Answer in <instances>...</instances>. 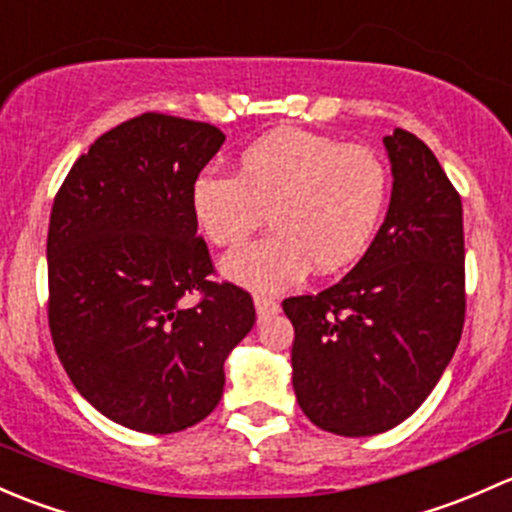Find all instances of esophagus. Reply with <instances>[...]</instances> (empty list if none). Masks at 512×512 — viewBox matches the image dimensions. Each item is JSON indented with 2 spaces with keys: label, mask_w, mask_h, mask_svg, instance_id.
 Returning a JSON list of instances; mask_svg holds the SVG:
<instances>
[{
  "label": "esophagus",
  "mask_w": 512,
  "mask_h": 512,
  "mask_svg": "<svg viewBox=\"0 0 512 512\" xmlns=\"http://www.w3.org/2000/svg\"><path fill=\"white\" fill-rule=\"evenodd\" d=\"M254 305L258 318H266V315L278 313V300L268 298V295H254Z\"/></svg>",
  "instance_id": "obj_1"
}]
</instances>
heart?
I'll return each mask as SVG.
<instances>
[{
  "instance_id": "b5f03b06",
  "label": "heart",
  "mask_w": 512,
  "mask_h": 512,
  "mask_svg": "<svg viewBox=\"0 0 512 512\" xmlns=\"http://www.w3.org/2000/svg\"><path fill=\"white\" fill-rule=\"evenodd\" d=\"M389 199V170L367 145L305 130L251 142L234 177L207 172L192 187V214L214 246H239L263 224L271 234L224 258L221 271L261 291L291 286L313 263L335 273L370 246Z\"/></svg>"
}]
</instances>
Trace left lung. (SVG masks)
Segmentation results:
<instances>
[{"label": "left lung", "mask_w": 512, "mask_h": 512, "mask_svg": "<svg viewBox=\"0 0 512 512\" xmlns=\"http://www.w3.org/2000/svg\"><path fill=\"white\" fill-rule=\"evenodd\" d=\"M384 147L392 199L370 249L335 286L283 300L295 399L337 436L382 434L412 416L466 320L461 194L416 135L397 128Z\"/></svg>", "instance_id": "8db88e82"}]
</instances>
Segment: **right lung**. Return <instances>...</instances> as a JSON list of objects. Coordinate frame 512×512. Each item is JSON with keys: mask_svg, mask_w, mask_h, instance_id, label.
<instances>
[{"mask_svg": "<svg viewBox=\"0 0 512 512\" xmlns=\"http://www.w3.org/2000/svg\"><path fill=\"white\" fill-rule=\"evenodd\" d=\"M209 123L142 113L73 162L49 221V328L73 387L142 434L214 412L251 295L214 273L192 187L224 145ZM198 300L191 303V295Z\"/></svg>", "mask_w": 512, "mask_h": 512, "instance_id": "right-lung-1", "label": "right lung"}]
</instances>
